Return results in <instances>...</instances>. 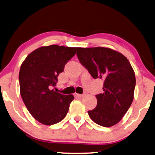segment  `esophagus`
I'll use <instances>...</instances> for the list:
<instances>
[{"mask_svg":"<svg viewBox=\"0 0 155 155\" xmlns=\"http://www.w3.org/2000/svg\"><path fill=\"white\" fill-rule=\"evenodd\" d=\"M75 97H79V98H81V97H84V94H75Z\"/></svg>","mask_w":155,"mask_h":155,"instance_id":"1","label":"esophagus"}]
</instances>
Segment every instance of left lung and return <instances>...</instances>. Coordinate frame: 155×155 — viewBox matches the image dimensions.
Instances as JSON below:
<instances>
[{
  "instance_id": "8db88e82",
  "label": "left lung",
  "mask_w": 155,
  "mask_h": 155,
  "mask_svg": "<svg viewBox=\"0 0 155 155\" xmlns=\"http://www.w3.org/2000/svg\"><path fill=\"white\" fill-rule=\"evenodd\" d=\"M79 61L94 79L104 81L103 94L96 96L97 106L88 114L96 124L110 127L121 121L134 99L136 79L123 54L105 47L77 48Z\"/></svg>"
}]
</instances>
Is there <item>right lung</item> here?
I'll return each mask as SVG.
<instances>
[{
	"mask_svg": "<svg viewBox=\"0 0 155 155\" xmlns=\"http://www.w3.org/2000/svg\"><path fill=\"white\" fill-rule=\"evenodd\" d=\"M76 52V47L41 46L29 54L21 64L18 76L21 98L33 117L43 124H56L67 114L74 97L61 94L52 87Z\"/></svg>",
	"mask_w": 155,
	"mask_h": 155,
	"instance_id": "obj_1",
	"label": "right lung"
}]
</instances>
